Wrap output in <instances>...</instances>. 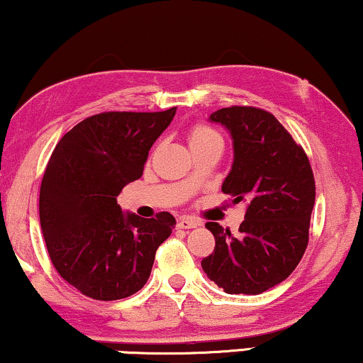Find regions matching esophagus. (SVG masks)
Listing matches in <instances>:
<instances>
[{
	"label": "esophagus",
	"instance_id": "1",
	"mask_svg": "<svg viewBox=\"0 0 363 363\" xmlns=\"http://www.w3.org/2000/svg\"><path fill=\"white\" fill-rule=\"evenodd\" d=\"M199 225H200L199 220H194V218H189V217L178 218V222H177L178 229H195V227H199Z\"/></svg>",
	"mask_w": 363,
	"mask_h": 363
}]
</instances>
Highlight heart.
I'll return each mask as SVG.
<instances>
[{"label": "heart", "instance_id": "b5f03b06", "mask_svg": "<svg viewBox=\"0 0 363 363\" xmlns=\"http://www.w3.org/2000/svg\"><path fill=\"white\" fill-rule=\"evenodd\" d=\"M186 140H189L190 150H199V147H207V146H218L222 147L223 140L220 133L217 129L207 126V124L196 123L194 126H190L189 134H186Z\"/></svg>", "mask_w": 363, "mask_h": 363}]
</instances>
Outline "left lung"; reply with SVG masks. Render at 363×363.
Segmentation results:
<instances>
[{"label":"left lung","mask_w":363,"mask_h":363,"mask_svg":"<svg viewBox=\"0 0 363 363\" xmlns=\"http://www.w3.org/2000/svg\"><path fill=\"white\" fill-rule=\"evenodd\" d=\"M210 119L234 140V164L222 191L232 203H247V212L237 237L217 222L205 223L216 249L202 267L225 293H264L296 269L306 250L315 205L310 160L283 124L259 107H223Z\"/></svg>","instance_id":"1"}]
</instances>
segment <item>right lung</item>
<instances>
[{
  "instance_id": "add662e5",
  "label": "right lung",
  "mask_w": 363,
  "mask_h": 363,
  "mask_svg": "<svg viewBox=\"0 0 363 363\" xmlns=\"http://www.w3.org/2000/svg\"><path fill=\"white\" fill-rule=\"evenodd\" d=\"M177 107L160 113L109 111L84 119L57 143L40 186V223L48 256L80 293L114 301L146 284L156 249L177 225L121 212L118 195L141 178L147 151Z\"/></svg>"
}]
</instances>
